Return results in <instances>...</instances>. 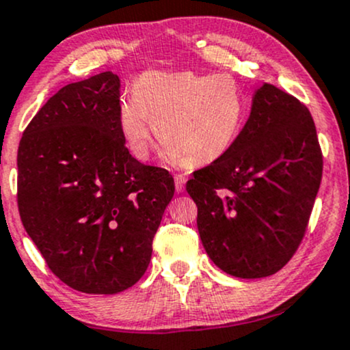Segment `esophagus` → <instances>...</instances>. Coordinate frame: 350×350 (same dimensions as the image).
<instances>
[{
  "label": "esophagus",
  "mask_w": 350,
  "mask_h": 350,
  "mask_svg": "<svg viewBox=\"0 0 350 350\" xmlns=\"http://www.w3.org/2000/svg\"><path fill=\"white\" fill-rule=\"evenodd\" d=\"M185 183H187V176L182 174L175 175V188L176 191H183L185 190Z\"/></svg>",
  "instance_id": "1"
}]
</instances>
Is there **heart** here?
Instances as JSON below:
<instances>
[{
	"label": "heart",
	"mask_w": 350,
	"mask_h": 350,
	"mask_svg": "<svg viewBox=\"0 0 350 350\" xmlns=\"http://www.w3.org/2000/svg\"><path fill=\"white\" fill-rule=\"evenodd\" d=\"M246 104L230 74L147 72L119 105V127L137 159H147L152 125L180 162L206 165L230 152L243 131Z\"/></svg>",
	"instance_id": "1"
}]
</instances>
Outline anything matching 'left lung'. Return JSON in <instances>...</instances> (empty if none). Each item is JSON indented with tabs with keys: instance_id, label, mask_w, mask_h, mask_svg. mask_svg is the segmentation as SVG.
I'll return each instance as SVG.
<instances>
[{
	"instance_id": "8db88e82",
	"label": "left lung",
	"mask_w": 350,
	"mask_h": 350,
	"mask_svg": "<svg viewBox=\"0 0 350 350\" xmlns=\"http://www.w3.org/2000/svg\"><path fill=\"white\" fill-rule=\"evenodd\" d=\"M321 178L311 112L276 85H261L230 152L187 182L211 261L243 280L278 273L304 238Z\"/></svg>"
}]
</instances>
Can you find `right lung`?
I'll list each match as a JSON object with an SVG mask.
<instances>
[{
  "label": "right lung",
  "mask_w": 350,
  "mask_h": 350,
  "mask_svg": "<svg viewBox=\"0 0 350 350\" xmlns=\"http://www.w3.org/2000/svg\"><path fill=\"white\" fill-rule=\"evenodd\" d=\"M111 70L64 85L18 148V210L48 268L88 294L125 291L144 276L174 198L170 172L144 165L119 127Z\"/></svg>",
  "instance_id": "1"
}]
</instances>
